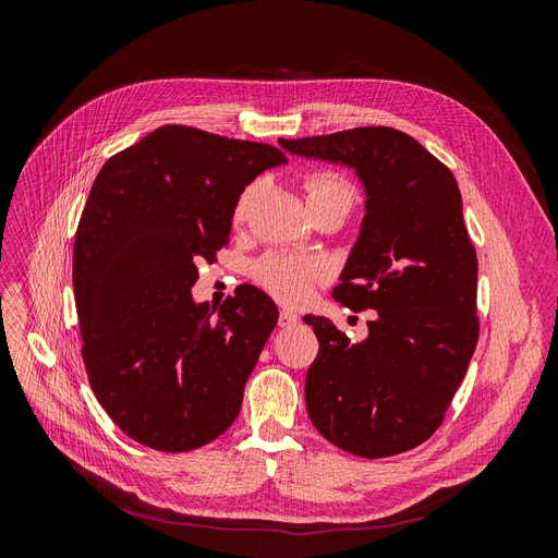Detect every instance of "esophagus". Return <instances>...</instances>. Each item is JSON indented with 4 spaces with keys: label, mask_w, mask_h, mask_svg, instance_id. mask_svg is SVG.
<instances>
[{
    "label": "esophagus",
    "mask_w": 558,
    "mask_h": 558,
    "mask_svg": "<svg viewBox=\"0 0 558 558\" xmlns=\"http://www.w3.org/2000/svg\"><path fill=\"white\" fill-rule=\"evenodd\" d=\"M298 320H300V316L295 312H291V310H281L279 312V328H293Z\"/></svg>",
    "instance_id": "1"
}]
</instances>
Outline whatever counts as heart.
<instances>
[{
  "label": "heart",
  "instance_id": "b5f03b06",
  "mask_svg": "<svg viewBox=\"0 0 558 558\" xmlns=\"http://www.w3.org/2000/svg\"><path fill=\"white\" fill-rule=\"evenodd\" d=\"M305 185V193L310 199V207H326V205H344L351 209L353 197H356V191L337 172H312L302 181ZM258 195V183H248L246 189L240 193L238 202H234L232 209V221L242 223L251 202ZM256 281L263 286V289L275 295L277 300L286 302V305H298V302L305 300L312 291V286L324 279L326 267L316 258H305V256H283V253H272V256H265L256 269Z\"/></svg>",
  "mask_w": 558,
  "mask_h": 558
}]
</instances>
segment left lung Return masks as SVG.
<instances>
[{
    "instance_id": "8db88e82",
    "label": "left lung",
    "mask_w": 558,
    "mask_h": 558,
    "mask_svg": "<svg viewBox=\"0 0 558 558\" xmlns=\"http://www.w3.org/2000/svg\"><path fill=\"white\" fill-rule=\"evenodd\" d=\"M295 156L342 162L365 185V218L332 298L375 310L353 344L324 316L305 398L316 430L363 459H386L440 428L480 337L477 253L449 167L410 134L373 125L279 140Z\"/></svg>"
}]
</instances>
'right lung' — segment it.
I'll use <instances>...</instances> for the list:
<instances>
[{
    "label": "right lung",
    "mask_w": 558,
    "mask_h": 558,
    "mask_svg": "<svg viewBox=\"0 0 558 558\" xmlns=\"http://www.w3.org/2000/svg\"><path fill=\"white\" fill-rule=\"evenodd\" d=\"M281 162L277 146L162 125L99 170L74 240L81 356L134 442L191 451L238 418L279 312L244 283L214 316L191 289L228 244L240 193Z\"/></svg>",
    "instance_id": "obj_1"
}]
</instances>
